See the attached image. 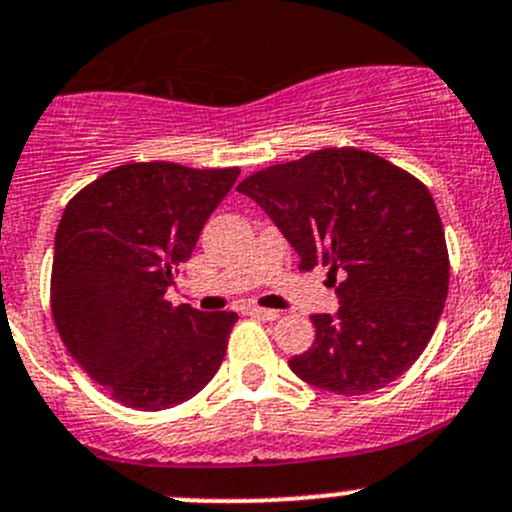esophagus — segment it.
Wrapping results in <instances>:
<instances>
[{
  "instance_id": "obj_1",
  "label": "esophagus",
  "mask_w": 512,
  "mask_h": 512,
  "mask_svg": "<svg viewBox=\"0 0 512 512\" xmlns=\"http://www.w3.org/2000/svg\"><path fill=\"white\" fill-rule=\"evenodd\" d=\"M247 315H252V317H260V320H277V317H280V312L277 310H267V307H250V310H247Z\"/></svg>"
}]
</instances>
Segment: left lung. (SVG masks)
Returning <instances> with one entry per match:
<instances>
[{"label":"left lung","instance_id":"1","mask_svg":"<svg viewBox=\"0 0 512 512\" xmlns=\"http://www.w3.org/2000/svg\"><path fill=\"white\" fill-rule=\"evenodd\" d=\"M300 257L327 267L340 310L312 315L315 342L290 360L307 385L365 395L398 380L428 347L450 262L428 187L355 147L317 150L237 185Z\"/></svg>","mask_w":512,"mask_h":512}]
</instances>
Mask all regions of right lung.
<instances>
[{
    "label": "right lung",
    "mask_w": 512,
    "mask_h": 512,
    "mask_svg": "<svg viewBox=\"0 0 512 512\" xmlns=\"http://www.w3.org/2000/svg\"><path fill=\"white\" fill-rule=\"evenodd\" d=\"M240 170L135 162L69 200L54 237L52 315L69 355L127 408H172L220 370L235 312L167 290Z\"/></svg>",
    "instance_id": "1"
}]
</instances>
